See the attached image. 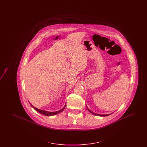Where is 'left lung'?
<instances>
[{"mask_svg":"<svg viewBox=\"0 0 147 147\" xmlns=\"http://www.w3.org/2000/svg\"><path fill=\"white\" fill-rule=\"evenodd\" d=\"M86 108H87V109L88 110V111H89L90 112H91V113H92V114H94V115H96V116H109V115H110L111 114H112V113H111V114H106V115H99V114H98V113H94V112H92L91 110H90L88 108V107H87V106L86 105Z\"/></svg>","mask_w":147,"mask_h":147,"instance_id":"8db88e82","label":"left lung"}]
</instances>
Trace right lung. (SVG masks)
Wrapping results in <instances>:
<instances>
[{
    "mask_svg": "<svg viewBox=\"0 0 147 147\" xmlns=\"http://www.w3.org/2000/svg\"><path fill=\"white\" fill-rule=\"evenodd\" d=\"M30 103V102H29ZM30 105L31 106V107H32L35 110L37 111V112H39L40 113H41L42 115H45V116H53V115H56L57 114L60 113V112L63 111V110H64L65 106H66V104L65 105H64V106L63 107V109H62L61 110H59L58 111H55V112H49V111H44V110H40V109H38L37 108H36L34 106L31 105L30 103Z\"/></svg>",
    "mask_w": 147,
    "mask_h": 147,
    "instance_id": "right-lung-1",
    "label": "right lung"
}]
</instances>
